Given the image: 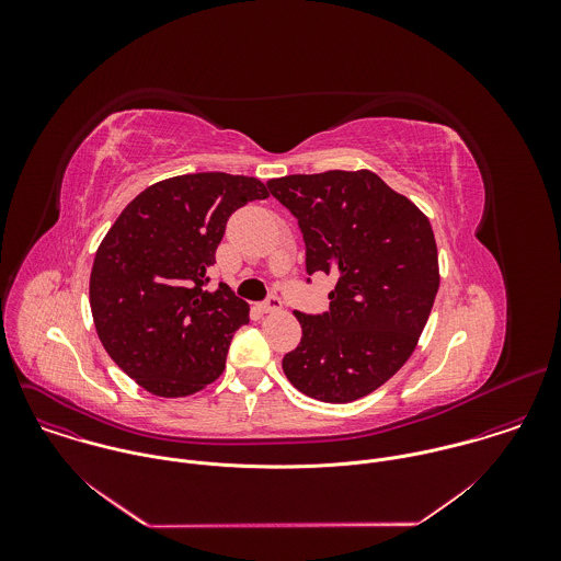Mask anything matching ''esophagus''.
<instances>
[{"label": "esophagus", "mask_w": 561, "mask_h": 561, "mask_svg": "<svg viewBox=\"0 0 561 561\" xmlns=\"http://www.w3.org/2000/svg\"><path fill=\"white\" fill-rule=\"evenodd\" d=\"M259 307V311L261 313H274V311H280V300L276 298V296H270L265 302H261V305H256Z\"/></svg>", "instance_id": "34e87169"}]
</instances>
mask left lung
Segmentation results:
<instances>
[{"mask_svg": "<svg viewBox=\"0 0 561 561\" xmlns=\"http://www.w3.org/2000/svg\"><path fill=\"white\" fill-rule=\"evenodd\" d=\"M267 187L298 218L307 272L336 276L323 316L296 313L302 339L283 371L313 400H360L400 371L427 323L440 285L432 225L371 170L287 174Z\"/></svg>", "mask_w": 561, "mask_h": 561, "instance_id": "left-lung-1", "label": "left lung"}]
</instances>
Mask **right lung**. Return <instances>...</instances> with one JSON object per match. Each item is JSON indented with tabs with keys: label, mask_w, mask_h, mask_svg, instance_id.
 Wrapping results in <instances>:
<instances>
[{
	"label": "right lung",
	"mask_w": 561,
	"mask_h": 561,
	"mask_svg": "<svg viewBox=\"0 0 561 561\" xmlns=\"http://www.w3.org/2000/svg\"><path fill=\"white\" fill-rule=\"evenodd\" d=\"M267 196L254 176H170L140 192L96 248L90 272L96 334L149 393L185 398L225 371L250 309L225 283L205 289L207 267L231 214Z\"/></svg>",
	"instance_id": "right-lung-1"
}]
</instances>
